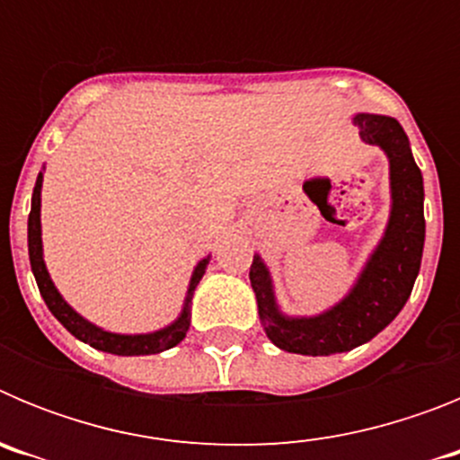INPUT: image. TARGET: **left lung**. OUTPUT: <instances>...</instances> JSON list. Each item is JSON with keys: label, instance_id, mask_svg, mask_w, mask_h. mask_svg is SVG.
Segmentation results:
<instances>
[{"label": "left lung", "instance_id": "1", "mask_svg": "<svg viewBox=\"0 0 460 460\" xmlns=\"http://www.w3.org/2000/svg\"><path fill=\"white\" fill-rule=\"evenodd\" d=\"M352 124L361 140L376 145L389 161V218L380 242L339 302L313 315H290L276 299L274 279L253 255L249 279L267 339L286 352L327 357L348 352L377 336L408 302L424 253V177L417 168L403 126L394 117L357 112Z\"/></svg>", "mask_w": 460, "mask_h": 460}]
</instances>
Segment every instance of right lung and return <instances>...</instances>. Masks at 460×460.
<instances>
[{
    "label": "right lung",
    "mask_w": 460,
    "mask_h": 460,
    "mask_svg": "<svg viewBox=\"0 0 460 460\" xmlns=\"http://www.w3.org/2000/svg\"><path fill=\"white\" fill-rule=\"evenodd\" d=\"M43 172H46V168L40 170L39 177H36L34 193H31V211L30 221H27V246H30L31 274H34L40 296H43V302L50 308L52 315H55L75 339L92 345V348H96V350L101 352H110V355H158V352L170 350V348H174L177 343H181L190 327V299H193V292L195 288H198V283H200L202 276H205L211 255H205L202 260H198V265L193 267V274H190L189 288H186V296L184 304H181L180 315H177L170 324H165V327L161 329H154V332H142V334H119V332H110V329L99 327V324H93L92 320H87L84 315H80V313L64 299L62 292L57 290L55 280L50 279L46 260H43V230H40V189H43Z\"/></svg>",
    "instance_id": "add662e5"
}]
</instances>
